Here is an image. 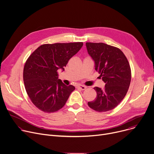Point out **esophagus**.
I'll return each instance as SVG.
<instances>
[{
  "mask_svg": "<svg viewBox=\"0 0 154 154\" xmlns=\"http://www.w3.org/2000/svg\"><path fill=\"white\" fill-rule=\"evenodd\" d=\"M77 88H79V89H80V90H85V89L87 88V87H85V86H84V85H78V86L77 87Z\"/></svg>",
  "mask_w": 154,
  "mask_h": 154,
  "instance_id": "esophagus-1",
  "label": "esophagus"
}]
</instances>
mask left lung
<instances>
[{
	"instance_id": "left-lung-1",
	"label": "left lung",
	"mask_w": 154,
	"mask_h": 154,
	"mask_svg": "<svg viewBox=\"0 0 154 154\" xmlns=\"http://www.w3.org/2000/svg\"><path fill=\"white\" fill-rule=\"evenodd\" d=\"M86 47L94 61L95 70L105 83L103 89L94 88L97 96L88 105L100 112L110 110L119 104L128 91L131 79L130 64L124 53L117 47L91 42H87Z\"/></svg>"
}]
</instances>
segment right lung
<instances>
[{
  "mask_svg": "<svg viewBox=\"0 0 154 154\" xmlns=\"http://www.w3.org/2000/svg\"><path fill=\"white\" fill-rule=\"evenodd\" d=\"M83 42L44 44L27 58L23 70V80L27 95L40 110L54 112L66 104L75 90L58 79V70H64L69 60L83 46Z\"/></svg>",
  "mask_w": 154,
  "mask_h": 154,
  "instance_id": "1",
  "label": "right lung"
}]
</instances>
